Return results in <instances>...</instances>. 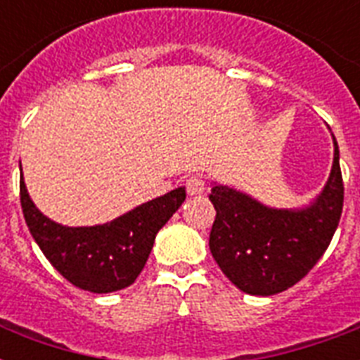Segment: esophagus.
<instances>
[{"instance_id": "esophagus-1", "label": "esophagus", "mask_w": 360, "mask_h": 360, "mask_svg": "<svg viewBox=\"0 0 360 360\" xmlns=\"http://www.w3.org/2000/svg\"><path fill=\"white\" fill-rule=\"evenodd\" d=\"M186 186V192L191 194V196H196V194H203L205 192V179L200 177V175H192L188 177L185 183Z\"/></svg>"}]
</instances>
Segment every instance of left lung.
Segmentation results:
<instances>
[{"label": "left lung", "instance_id": "obj_1", "mask_svg": "<svg viewBox=\"0 0 360 360\" xmlns=\"http://www.w3.org/2000/svg\"><path fill=\"white\" fill-rule=\"evenodd\" d=\"M209 200L217 209L209 248L222 273L250 295L280 293L312 271L338 228L344 207L338 146L325 191L304 211L269 209L228 186H213Z\"/></svg>", "mask_w": 360, "mask_h": 360}]
</instances>
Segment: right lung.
Listing matches in <instances>:
<instances>
[{"label":"right lung","mask_w":360,"mask_h":360,"mask_svg":"<svg viewBox=\"0 0 360 360\" xmlns=\"http://www.w3.org/2000/svg\"><path fill=\"white\" fill-rule=\"evenodd\" d=\"M185 198V188L179 186L110 224L67 228L46 219L33 205L24 179H20L22 213L42 254L70 284L93 293L123 290L138 278L151 254L157 231Z\"/></svg>","instance_id":"add662e5"}]
</instances>
